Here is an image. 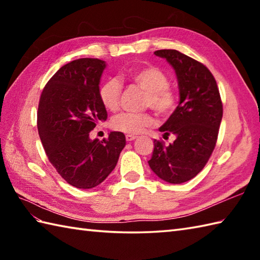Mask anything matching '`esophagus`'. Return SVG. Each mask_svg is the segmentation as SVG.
I'll list each match as a JSON object with an SVG mask.
<instances>
[{"label": "esophagus", "mask_w": 260, "mask_h": 260, "mask_svg": "<svg viewBox=\"0 0 260 260\" xmlns=\"http://www.w3.org/2000/svg\"><path fill=\"white\" fill-rule=\"evenodd\" d=\"M137 136H135V135H132V134H127L126 135V141L127 142H131V141H134L135 139H136Z\"/></svg>", "instance_id": "34e87169"}]
</instances>
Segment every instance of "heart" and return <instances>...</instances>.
<instances>
[{
  "label": "heart",
  "mask_w": 260,
  "mask_h": 260,
  "mask_svg": "<svg viewBox=\"0 0 260 260\" xmlns=\"http://www.w3.org/2000/svg\"><path fill=\"white\" fill-rule=\"evenodd\" d=\"M129 79L145 90L144 106L151 107L161 116H169L174 112L178 103L176 92L170 86L168 75L157 67L147 66L134 70ZM121 85L117 79H108L99 88V99L108 110H116L119 106ZM154 125L151 113H120L110 120L112 128L125 134H139L146 127Z\"/></svg>",
  "instance_id": "1"
}]
</instances>
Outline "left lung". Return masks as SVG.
<instances>
[{"instance_id":"8db88e82","label":"left lung","mask_w":260,"mask_h":260,"mask_svg":"<svg viewBox=\"0 0 260 260\" xmlns=\"http://www.w3.org/2000/svg\"><path fill=\"white\" fill-rule=\"evenodd\" d=\"M165 58L175 70L180 103L159 132L175 135L169 146L154 141L148 164L159 179L180 184L200 173L217 143L222 119V102L213 75L203 63L178 50L154 52Z\"/></svg>"}]
</instances>
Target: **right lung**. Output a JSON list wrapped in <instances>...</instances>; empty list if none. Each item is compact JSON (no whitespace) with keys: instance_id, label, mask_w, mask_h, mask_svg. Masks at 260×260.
<instances>
[{"instance_id":"1","label":"right lung","mask_w":260,"mask_h":260,"mask_svg":"<svg viewBox=\"0 0 260 260\" xmlns=\"http://www.w3.org/2000/svg\"><path fill=\"white\" fill-rule=\"evenodd\" d=\"M106 63L81 58L62 66L47 82L38 107V131L49 161L60 176L78 189H91L117 164L126 140L110 132L103 141L89 139L99 120L107 119L99 99Z\"/></svg>"}]
</instances>
